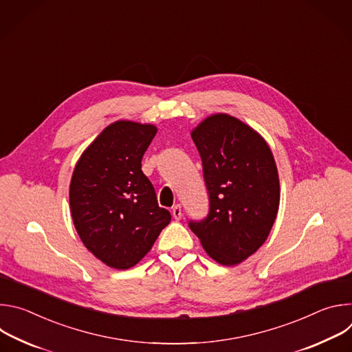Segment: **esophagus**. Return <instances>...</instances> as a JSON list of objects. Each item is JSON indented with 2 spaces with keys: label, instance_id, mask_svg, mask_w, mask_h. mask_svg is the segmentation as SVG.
Here are the masks:
<instances>
[{
  "label": "esophagus",
  "instance_id": "obj_1",
  "mask_svg": "<svg viewBox=\"0 0 352 352\" xmlns=\"http://www.w3.org/2000/svg\"><path fill=\"white\" fill-rule=\"evenodd\" d=\"M171 212H173V217H174L175 220H179V219L182 217V210H181V206H179V205L174 206Z\"/></svg>",
  "mask_w": 352,
  "mask_h": 352
}]
</instances>
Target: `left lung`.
Returning a JSON list of instances; mask_svg holds the SVG:
<instances>
[{
  "label": "left lung",
  "instance_id": "8db88e82",
  "mask_svg": "<svg viewBox=\"0 0 352 352\" xmlns=\"http://www.w3.org/2000/svg\"><path fill=\"white\" fill-rule=\"evenodd\" d=\"M190 136L204 164L210 209L189 221L206 254L235 266L266 242L280 205L278 171L267 142L228 114L205 118Z\"/></svg>",
  "mask_w": 352,
  "mask_h": 352
}]
</instances>
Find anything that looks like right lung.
<instances>
[{"label":"right lung","instance_id":"obj_1","mask_svg":"<svg viewBox=\"0 0 352 352\" xmlns=\"http://www.w3.org/2000/svg\"><path fill=\"white\" fill-rule=\"evenodd\" d=\"M156 133L152 124L116 121L75 166L69 185L74 226L87 250L109 267L135 266L171 221L142 171V157Z\"/></svg>","mask_w":352,"mask_h":352}]
</instances>
